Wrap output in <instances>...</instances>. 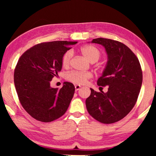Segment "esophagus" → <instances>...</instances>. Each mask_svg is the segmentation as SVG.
<instances>
[{
  "label": "esophagus",
  "mask_w": 156,
  "mask_h": 156,
  "mask_svg": "<svg viewBox=\"0 0 156 156\" xmlns=\"http://www.w3.org/2000/svg\"><path fill=\"white\" fill-rule=\"evenodd\" d=\"M80 87H81V86L80 85H75V89H76V91H78V90H79V89H80Z\"/></svg>",
  "instance_id": "1"
}]
</instances>
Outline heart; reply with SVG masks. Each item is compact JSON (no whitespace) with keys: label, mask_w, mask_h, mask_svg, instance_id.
Instances as JSON below:
<instances>
[{"label":"heart","mask_w":156,"mask_h":156,"mask_svg":"<svg viewBox=\"0 0 156 156\" xmlns=\"http://www.w3.org/2000/svg\"><path fill=\"white\" fill-rule=\"evenodd\" d=\"M80 51L89 62H95L98 60L101 54L98 49L92 45H84L82 47ZM72 56V52L71 51H66L62 57V65L64 67H68L70 64L71 58ZM92 77L90 72H72L66 76L67 80L73 83L78 84H83L89 78Z\"/></svg>","instance_id":"heart-1"}]
</instances>
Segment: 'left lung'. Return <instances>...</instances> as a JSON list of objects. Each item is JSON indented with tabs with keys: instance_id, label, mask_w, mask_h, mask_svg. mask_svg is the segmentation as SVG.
I'll return each mask as SVG.
<instances>
[{
	"instance_id": "left-lung-1",
	"label": "left lung",
	"mask_w": 156,
	"mask_h": 156,
	"mask_svg": "<svg viewBox=\"0 0 156 156\" xmlns=\"http://www.w3.org/2000/svg\"><path fill=\"white\" fill-rule=\"evenodd\" d=\"M91 43L101 44L107 54V62L98 86H108V91L91 89L86 107L94 119L112 124L125 118L135 105L142 83L140 64L133 51L120 42L98 38Z\"/></svg>"
}]
</instances>
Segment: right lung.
Instances as JSON below:
<instances>
[{
  "mask_svg": "<svg viewBox=\"0 0 156 156\" xmlns=\"http://www.w3.org/2000/svg\"><path fill=\"white\" fill-rule=\"evenodd\" d=\"M76 41H52L36 44L18 60L14 84L18 98L31 117L49 122L67 112L75 91L74 85L65 82L62 87L52 88L50 82L62 69V57Z\"/></svg>",
  "mask_w": 156,
  "mask_h": 156,
  "instance_id": "obj_1",
  "label": "right lung"
}]
</instances>
